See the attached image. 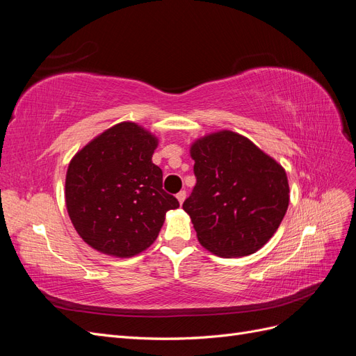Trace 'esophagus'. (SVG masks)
I'll return each instance as SVG.
<instances>
[{"label": "esophagus", "instance_id": "esophagus-1", "mask_svg": "<svg viewBox=\"0 0 356 356\" xmlns=\"http://www.w3.org/2000/svg\"><path fill=\"white\" fill-rule=\"evenodd\" d=\"M186 196H187L186 190H181V191L178 193V195H177V199H178V202H179V203H182V202L186 200Z\"/></svg>", "mask_w": 356, "mask_h": 356}]
</instances>
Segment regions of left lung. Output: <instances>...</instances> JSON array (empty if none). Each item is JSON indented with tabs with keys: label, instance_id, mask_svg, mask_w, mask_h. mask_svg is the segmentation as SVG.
I'll use <instances>...</instances> for the list:
<instances>
[{
	"label": "left lung",
	"instance_id": "obj_1",
	"mask_svg": "<svg viewBox=\"0 0 356 356\" xmlns=\"http://www.w3.org/2000/svg\"><path fill=\"white\" fill-rule=\"evenodd\" d=\"M196 186L182 203L202 246L220 257L260 250L282 222L289 187L281 165L230 131L191 145Z\"/></svg>",
	"mask_w": 356,
	"mask_h": 356
}]
</instances>
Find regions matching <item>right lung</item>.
Wrapping results in <instances>:
<instances>
[{"instance_id":"obj_1","label":"right lung","mask_w":356,"mask_h":356,"mask_svg":"<svg viewBox=\"0 0 356 356\" xmlns=\"http://www.w3.org/2000/svg\"><path fill=\"white\" fill-rule=\"evenodd\" d=\"M157 139L123 122L74 156L65 200L81 239L96 251L132 257L159 236L165 215L179 202L163 190V172L152 157Z\"/></svg>"}]
</instances>
